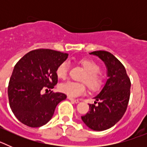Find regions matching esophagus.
Returning <instances> with one entry per match:
<instances>
[{
	"label": "esophagus",
	"instance_id": "obj_1",
	"mask_svg": "<svg viewBox=\"0 0 147 147\" xmlns=\"http://www.w3.org/2000/svg\"><path fill=\"white\" fill-rule=\"evenodd\" d=\"M67 98H68V99H69L71 102H73V103H79V102H80V100L79 99H75V98H71V97L69 96L67 97Z\"/></svg>",
	"mask_w": 147,
	"mask_h": 147
}]
</instances>
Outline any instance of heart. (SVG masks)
<instances>
[{"label":"heart","instance_id":"b5f03b06","mask_svg":"<svg viewBox=\"0 0 147 147\" xmlns=\"http://www.w3.org/2000/svg\"><path fill=\"white\" fill-rule=\"evenodd\" d=\"M80 64L86 71L82 78V81L85 82L89 88L92 90L98 89L101 87L103 77L99 73L100 67L93 61L82 59ZM70 63L67 60L62 62L56 70V74L58 78L64 80L67 77L69 71ZM59 89L62 93L67 94L70 97H77L84 94L86 91V87L84 83L68 81L59 85Z\"/></svg>","mask_w":147,"mask_h":147}]
</instances>
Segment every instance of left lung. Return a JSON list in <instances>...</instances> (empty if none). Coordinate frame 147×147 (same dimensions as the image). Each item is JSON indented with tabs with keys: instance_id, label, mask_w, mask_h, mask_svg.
I'll return each instance as SVG.
<instances>
[{
	"instance_id": "1",
	"label": "left lung",
	"mask_w": 147,
	"mask_h": 147,
	"mask_svg": "<svg viewBox=\"0 0 147 147\" xmlns=\"http://www.w3.org/2000/svg\"><path fill=\"white\" fill-rule=\"evenodd\" d=\"M98 56L107 67V82L90 104L89 111L82 120L96 131L107 129L115 125L125 113L130 96L131 82L125 67L113 54L105 51L90 53Z\"/></svg>"
}]
</instances>
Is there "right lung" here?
Instances as JSON below:
<instances>
[{
	"instance_id": "1",
	"label": "right lung",
	"mask_w": 147,
	"mask_h": 147,
	"mask_svg": "<svg viewBox=\"0 0 147 147\" xmlns=\"http://www.w3.org/2000/svg\"><path fill=\"white\" fill-rule=\"evenodd\" d=\"M67 56L39 49L17 62L9 82L8 97L11 111L23 124L30 127L45 124L52 118L57 105L67 98L65 93H54L51 89L58 82L56 70ZM44 90L45 94H42Z\"/></svg>"
}]
</instances>
